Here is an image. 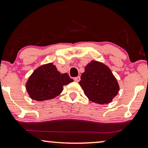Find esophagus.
<instances>
[{"label": "esophagus", "instance_id": "obj_1", "mask_svg": "<svg viewBox=\"0 0 148 148\" xmlns=\"http://www.w3.org/2000/svg\"><path fill=\"white\" fill-rule=\"evenodd\" d=\"M80 76H77V77H74V80H75L76 82H79L80 81Z\"/></svg>", "mask_w": 148, "mask_h": 148}]
</instances>
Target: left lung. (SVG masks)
I'll use <instances>...</instances> for the list:
<instances>
[{
  "mask_svg": "<svg viewBox=\"0 0 148 148\" xmlns=\"http://www.w3.org/2000/svg\"><path fill=\"white\" fill-rule=\"evenodd\" d=\"M79 85L86 96L96 103L104 104L111 102L118 93L119 87L109 68L103 63L92 61L85 67Z\"/></svg>",
  "mask_w": 148,
  "mask_h": 148,
  "instance_id": "1",
  "label": "left lung"
}]
</instances>
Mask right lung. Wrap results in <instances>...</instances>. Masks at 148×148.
I'll list each match as a JSON object with an SVG mask.
<instances>
[{"label":"right lung","mask_w":148,"mask_h":148,"mask_svg":"<svg viewBox=\"0 0 148 148\" xmlns=\"http://www.w3.org/2000/svg\"><path fill=\"white\" fill-rule=\"evenodd\" d=\"M73 82L67 73L61 74L55 65L48 63L39 67L28 80L26 88L30 97L37 101L50 100L62 92L63 86Z\"/></svg>","instance_id":"1"}]
</instances>
